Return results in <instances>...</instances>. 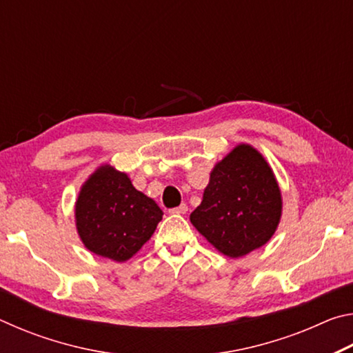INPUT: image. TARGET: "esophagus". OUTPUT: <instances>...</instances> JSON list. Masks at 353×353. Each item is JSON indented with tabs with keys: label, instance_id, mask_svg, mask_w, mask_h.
<instances>
[{
	"label": "esophagus",
	"instance_id": "obj_1",
	"mask_svg": "<svg viewBox=\"0 0 353 353\" xmlns=\"http://www.w3.org/2000/svg\"><path fill=\"white\" fill-rule=\"evenodd\" d=\"M187 212H188V205L187 204H181L179 207L171 208V210H170V213H172V214H185Z\"/></svg>",
	"mask_w": 353,
	"mask_h": 353
}]
</instances>
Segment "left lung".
Returning <instances> with one entry per match:
<instances>
[{"instance_id":"8db88e82","label":"left lung","mask_w":353,"mask_h":353,"mask_svg":"<svg viewBox=\"0 0 353 353\" xmlns=\"http://www.w3.org/2000/svg\"><path fill=\"white\" fill-rule=\"evenodd\" d=\"M282 216V193L263 155L238 145L214 165L190 221L221 254L238 259L271 240Z\"/></svg>"}]
</instances>
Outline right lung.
Instances as JSON below:
<instances>
[{
	"label": "right lung",
	"mask_w": 353,
	"mask_h": 353,
	"mask_svg": "<svg viewBox=\"0 0 353 353\" xmlns=\"http://www.w3.org/2000/svg\"><path fill=\"white\" fill-rule=\"evenodd\" d=\"M163 212L110 165L99 166L76 201L77 234L88 250L126 261L152 236Z\"/></svg>",
	"instance_id": "obj_1"
}]
</instances>
